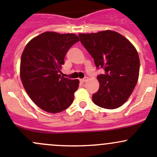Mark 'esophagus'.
Wrapping results in <instances>:
<instances>
[{"instance_id": "1", "label": "esophagus", "mask_w": 157, "mask_h": 157, "mask_svg": "<svg viewBox=\"0 0 157 157\" xmlns=\"http://www.w3.org/2000/svg\"><path fill=\"white\" fill-rule=\"evenodd\" d=\"M87 80H88V77H84V78H83V79H80V82H82V83H84V82L86 81Z\"/></svg>"}]
</instances>
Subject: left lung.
Here are the masks:
<instances>
[{
    "mask_svg": "<svg viewBox=\"0 0 157 157\" xmlns=\"http://www.w3.org/2000/svg\"><path fill=\"white\" fill-rule=\"evenodd\" d=\"M78 36L93 58L97 69L105 70L97 77L99 90L92 95V101L101 108H119L129 98L138 82L140 61L137 50L116 31H102Z\"/></svg>",
    "mask_w": 157,
    "mask_h": 157,
    "instance_id": "8db88e82",
    "label": "left lung"
}]
</instances>
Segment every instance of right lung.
Returning a JSON list of instances; mask_svg holds the SVG:
<instances>
[{
    "mask_svg": "<svg viewBox=\"0 0 157 157\" xmlns=\"http://www.w3.org/2000/svg\"><path fill=\"white\" fill-rule=\"evenodd\" d=\"M79 38L74 34L47 31L31 40L21 57L20 77L31 99L49 113L67 109L74 101L79 80L61 76L68 49Z\"/></svg>",
    "mask_w": 157,
    "mask_h": 157,
    "instance_id": "1",
    "label": "right lung"
}]
</instances>
